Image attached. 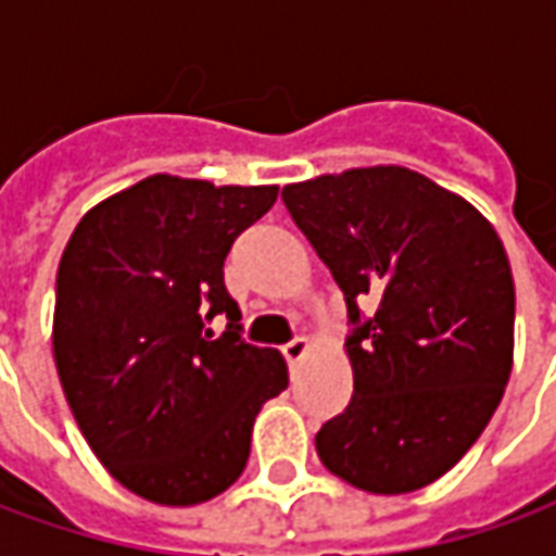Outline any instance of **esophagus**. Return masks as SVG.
<instances>
[{
	"label": "esophagus",
	"mask_w": 556,
	"mask_h": 556,
	"mask_svg": "<svg viewBox=\"0 0 556 556\" xmlns=\"http://www.w3.org/2000/svg\"><path fill=\"white\" fill-rule=\"evenodd\" d=\"M306 351H309V342L301 337V339H294V342H289V345L282 349V357H286V363H289L291 369H294V366H298V363L306 357Z\"/></svg>",
	"instance_id": "obj_1"
}]
</instances>
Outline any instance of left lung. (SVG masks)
I'll return each mask as SVG.
<instances>
[{
	"label": "left lung",
	"mask_w": 556,
	"mask_h": 556,
	"mask_svg": "<svg viewBox=\"0 0 556 556\" xmlns=\"http://www.w3.org/2000/svg\"><path fill=\"white\" fill-rule=\"evenodd\" d=\"M349 303L354 393L315 434L321 465L369 494L441 479L477 443L513 372L515 282L467 199L405 166L282 187ZM372 308L359 321V306Z\"/></svg>",
	"instance_id": "1"
}]
</instances>
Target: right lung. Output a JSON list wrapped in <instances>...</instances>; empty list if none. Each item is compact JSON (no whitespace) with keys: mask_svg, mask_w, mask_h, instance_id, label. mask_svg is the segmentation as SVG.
Wrapping results in <instances>:
<instances>
[{"mask_svg":"<svg viewBox=\"0 0 556 556\" xmlns=\"http://www.w3.org/2000/svg\"><path fill=\"white\" fill-rule=\"evenodd\" d=\"M277 184L148 175L86 211L55 277L53 357L91 453L127 491L195 506L241 477L267 399L289 387L274 349L238 337L223 262ZM223 312L219 340L204 321Z\"/></svg>","mask_w":556,"mask_h":556,"instance_id":"right-lung-1","label":"right lung"}]
</instances>
